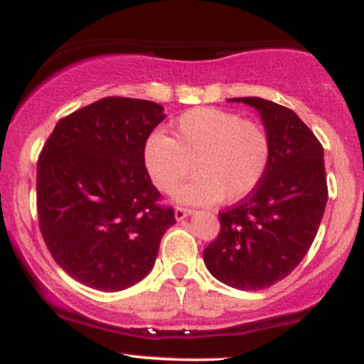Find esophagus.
Listing matches in <instances>:
<instances>
[{
    "label": "esophagus",
    "instance_id": "34e87169",
    "mask_svg": "<svg viewBox=\"0 0 364 364\" xmlns=\"http://www.w3.org/2000/svg\"><path fill=\"white\" fill-rule=\"evenodd\" d=\"M190 214H193V210H191V208L176 207V210H174V217H176V220H183L185 217H188Z\"/></svg>",
    "mask_w": 364,
    "mask_h": 364
}]
</instances>
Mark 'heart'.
Returning <instances> with one entry per match:
<instances>
[{
    "label": "heart",
    "instance_id": "heart-1",
    "mask_svg": "<svg viewBox=\"0 0 364 364\" xmlns=\"http://www.w3.org/2000/svg\"><path fill=\"white\" fill-rule=\"evenodd\" d=\"M270 162V139L258 121L217 107H195L176 119L173 135L154 133L145 141L144 164L162 193L178 191L185 203H235L252 195Z\"/></svg>",
    "mask_w": 364,
    "mask_h": 364
}]
</instances>
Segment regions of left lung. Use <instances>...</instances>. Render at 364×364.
I'll return each instance as SVG.
<instances>
[{"label": "left lung", "instance_id": "obj_1", "mask_svg": "<svg viewBox=\"0 0 364 364\" xmlns=\"http://www.w3.org/2000/svg\"><path fill=\"white\" fill-rule=\"evenodd\" d=\"M262 116L270 162L252 195L219 212L220 231L203 250L208 272L258 291L287 277L315 240L327 205L323 147L294 111L260 97H236Z\"/></svg>", "mask_w": 364, "mask_h": 364}]
</instances>
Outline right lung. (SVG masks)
Listing matches in <instances>:
<instances>
[{
	"label": "right lung",
	"mask_w": 364,
	"mask_h": 364,
	"mask_svg": "<svg viewBox=\"0 0 364 364\" xmlns=\"http://www.w3.org/2000/svg\"><path fill=\"white\" fill-rule=\"evenodd\" d=\"M161 104L104 97L58 121L37 161V214L58 265L99 291L133 286L176 223L144 164Z\"/></svg>",
	"instance_id": "add662e5"
}]
</instances>
